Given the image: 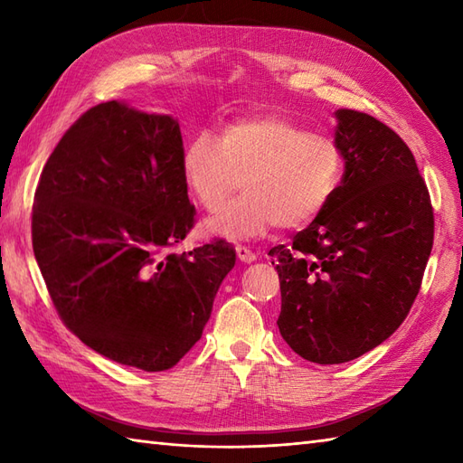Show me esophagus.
Returning a JSON list of instances; mask_svg holds the SVG:
<instances>
[{"label":"esophagus","mask_w":463,"mask_h":463,"mask_svg":"<svg viewBox=\"0 0 463 463\" xmlns=\"http://www.w3.org/2000/svg\"><path fill=\"white\" fill-rule=\"evenodd\" d=\"M237 257H239V260H242V262H252L254 259H257V254H254L250 249L242 247V244H239V247H237Z\"/></svg>","instance_id":"34e87169"}]
</instances>
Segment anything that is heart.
Listing matches in <instances>:
<instances>
[{
  "label": "heart",
  "instance_id": "heart-1",
  "mask_svg": "<svg viewBox=\"0 0 463 463\" xmlns=\"http://www.w3.org/2000/svg\"><path fill=\"white\" fill-rule=\"evenodd\" d=\"M183 181L204 211L213 234L241 241L264 237L274 226L297 231L326 209L342 176V151L326 135L308 133L279 113L239 117L219 137L199 133L181 156Z\"/></svg>",
  "mask_w": 463,
  "mask_h": 463
}]
</instances>
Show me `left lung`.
<instances>
[{
  "label": "left lung",
  "mask_w": 463,
  "mask_h": 463,
  "mask_svg": "<svg viewBox=\"0 0 463 463\" xmlns=\"http://www.w3.org/2000/svg\"><path fill=\"white\" fill-rule=\"evenodd\" d=\"M344 175L292 244L270 249L282 338L308 362L342 364L398 330L434 244V206L410 146L388 125L336 111Z\"/></svg>",
  "instance_id": "8db88e82"
}]
</instances>
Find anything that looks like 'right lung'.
Here are the masks:
<instances>
[{
  "label": "right lung",
  "instance_id": "1",
  "mask_svg": "<svg viewBox=\"0 0 463 463\" xmlns=\"http://www.w3.org/2000/svg\"><path fill=\"white\" fill-rule=\"evenodd\" d=\"M183 151L169 115L99 103L49 155L32 209L59 318L95 352L145 372L169 370L194 346L237 260L222 239L173 250L196 222Z\"/></svg>",
  "mask_w": 463,
  "mask_h": 463
}]
</instances>
